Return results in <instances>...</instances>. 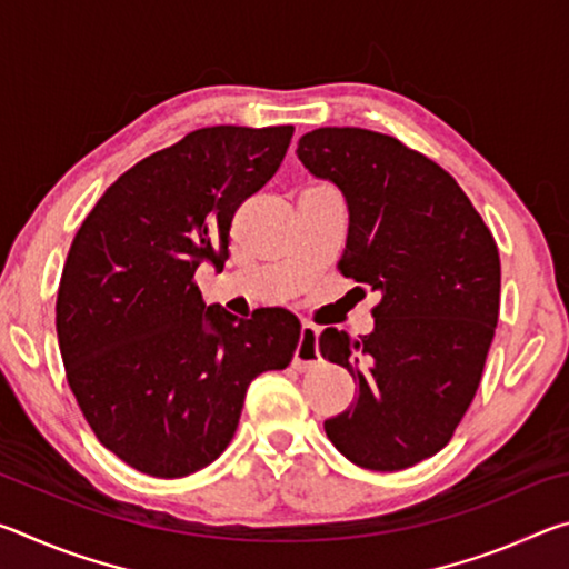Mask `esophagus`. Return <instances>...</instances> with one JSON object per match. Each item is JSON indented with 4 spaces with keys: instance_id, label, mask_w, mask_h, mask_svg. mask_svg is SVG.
I'll use <instances>...</instances> for the list:
<instances>
[{
    "instance_id": "34e87169",
    "label": "esophagus",
    "mask_w": 569,
    "mask_h": 569,
    "mask_svg": "<svg viewBox=\"0 0 569 569\" xmlns=\"http://www.w3.org/2000/svg\"><path fill=\"white\" fill-rule=\"evenodd\" d=\"M316 339H319V329H316L313 323H303L301 341H298L293 353V366L298 371L311 369V366L319 361V346H316Z\"/></svg>"
}]
</instances>
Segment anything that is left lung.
Segmentation results:
<instances>
[{"label": "left lung", "instance_id": "8db88e82", "mask_svg": "<svg viewBox=\"0 0 569 569\" xmlns=\"http://www.w3.org/2000/svg\"><path fill=\"white\" fill-rule=\"evenodd\" d=\"M296 152L349 206L341 276L381 296L369 336H319L359 383L326 437L356 467H413L449 445L481 381L499 319L495 236L445 168L391 134L319 128Z\"/></svg>", "mask_w": 569, "mask_h": 569}]
</instances>
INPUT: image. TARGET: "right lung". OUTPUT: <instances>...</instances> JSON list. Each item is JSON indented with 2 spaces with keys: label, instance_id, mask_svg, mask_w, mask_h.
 <instances>
[{
  "label": "right lung",
  "instance_id": "1",
  "mask_svg": "<svg viewBox=\"0 0 569 569\" xmlns=\"http://www.w3.org/2000/svg\"><path fill=\"white\" fill-rule=\"evenodd\" d=\"M293 124L188 132L112 182L82 220L57 291L67 383L104 449L158 479L223 455L258 373L301 341L286 308L238 319L192 281L223 268L230 223L283 162Z\"/></svg>",
  "mask_w": 569,
  "mask_h": 569
}]
</instances>
